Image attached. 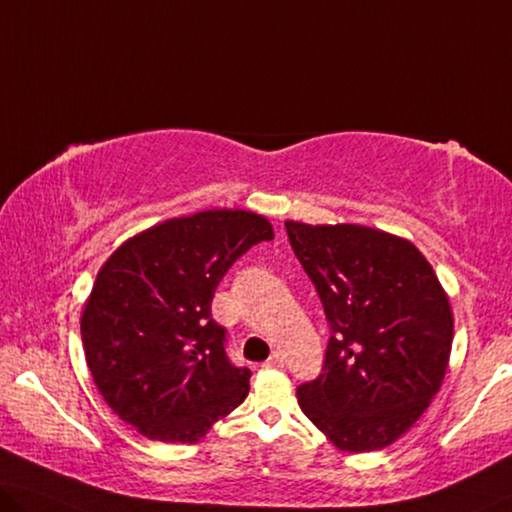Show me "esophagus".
I'll return each mask as SVG.
<instances>
[{
	"label": "esophagus",
	"mask_w": 512,
	"mask_h": 512,
	"mask_svg": "<svg viewBox=\"0 0 512 512\" xmlns=\"http://www.w3.org/2000/svg\"><path fill=\"white\" fill-rule=\"evenodd\" d=\"M282 363H285V358H282L280 352H273L269 358H266L264 368H282Z\"/></svg>",
	"instance_id": "esophagus-1"
}]
</instances>
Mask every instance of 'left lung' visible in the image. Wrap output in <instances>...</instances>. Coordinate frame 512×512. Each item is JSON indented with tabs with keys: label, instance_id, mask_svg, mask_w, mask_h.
<instances>
[{
	"label": "left lung",
	"instance_id": "1",
	"mask_svg": "<svg viewBox=\"0 0 512 512\" xmlns=\"http://www.w3.org/2000/svg\"><path fill=\"white\" fill-rule=\"evenodd\" d=\"M287 236L324 305L322 375L296 388L301 411L349 453L391 446L444 381L453 312L414 243L363 225H303Z\"/></svg>",
	"mask_w": 512,
	"mask_h": 512
}]
</instances>
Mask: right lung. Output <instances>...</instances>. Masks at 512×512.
I'll return each instance as SVG.
<instances>
[{"label":"right lung","instance_id":"obj_1","mask_svg":"<svg viewBox=\"0 0 512 512\" xmlns=\"http://www.w3.org/2000/svg\"><path fill=\"white\" fill-rule=\"evenodd\" d=\"M273 227L250 211H200L128 239L98 271L82 312L94 384L147 439L195 444L248 395V368L227 358L211 317L230 266Z\"/></svg>","mask_w":512,"mask_h":512}]
</instances>
